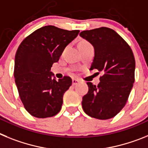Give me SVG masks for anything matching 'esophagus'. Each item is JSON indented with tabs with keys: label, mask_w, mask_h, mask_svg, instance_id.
<instances>
[{
	"label": "esophagus",
	"mask_w": 148,
	"mask_h": 148,
	"mask_svg": "<svg viewBox=\"0 0 148 148\" xmlns=\"http://www.w3.org/2000/svg\"><path fill=\"white\" fill-rule=\"evenodd\" d=\"M79 83V80L78 79H72V85L73 86H75V85L78 84Z\"/></svg>",
	"instance_id": "34e87169"
}]
</instances>
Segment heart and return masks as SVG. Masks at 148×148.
<instances>
[{
    "instance_id": "obj_1",
    "label": "heart",
    "mask_w": 148,
    "mask_h": 148,
    "mask_svg": "<svg viewBox=\"0 0 148 148\" xmlns=\"http://www.w3.org/2000/svg\"><path fill=\"white\" fill-rule=\"evenodd\" d=\"M88 44H89V43L87 42H86V41H82L81 42H79V45H88Z\"/></svg>"
}]
</instances>
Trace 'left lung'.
<instances>
[{
    "label": "left lung",
    "instance_id": "left-lung-1",
    "mask_svg": "<svg viewBox=\"0 0 148 148\" xmlns=\"http://www.w3.org/2000/svg\"><path fill=\"white\" fill-rule=\"evenodd\" d=\"M95 48L90 70L102 71L97 86L88 82V92L82 106L89 116L106 120L115 117L125 106L135 81L134 55L124 39L108 27L84 30L79 33Z\"/></svg>",
    "mask_w": 148,
    "mask_h": 148
}]
</instances>
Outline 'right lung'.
<instances>
[{
    "mask_svg": "<svg viewBox=\"0 0 148 148\" xmlns=\"http://www.w3.org/2000/svg\"><path fill=\"white\" fill-rule=\"evenodd\" d=\"M79 30H66L52 25L32 33L20 44L15 57L14 77L21 101L33 116L45 119L60 111L63 95L72 84L71 78L56 80L51 71Z\"/></svg>",
    "mask_w": 148,
    "mask_h": 148,
    "instance_id": "add662e5",
    "label": "right lung"
}]
</instances>
